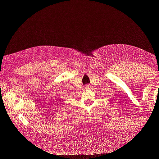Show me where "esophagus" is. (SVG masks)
<instances>
[{"label": "esophagus", "instance_id": "esophagus-1", "mask_svg": "<svg viewBox=\"0 0 159 159\" xmlns=\"http://www.w3.org/2000/svg\"><path fill=\"white\" fill-rule=\"evenodd\" d=\"M85 89H90V88H91V86H90L89 85H86L85 86Z\"/></svg>", "mask_w": 159, "mask_h": 159}]
</instances>
